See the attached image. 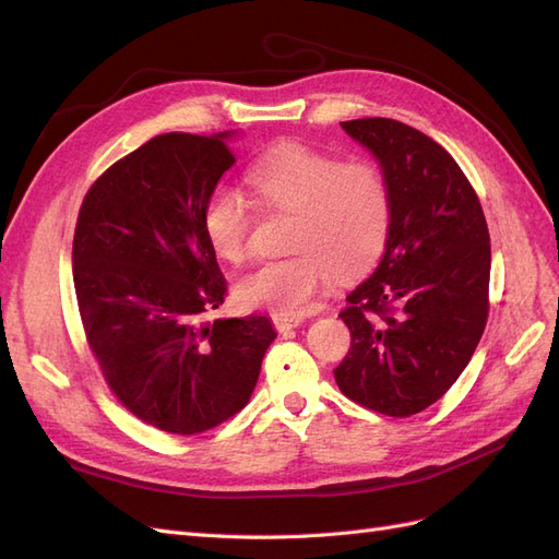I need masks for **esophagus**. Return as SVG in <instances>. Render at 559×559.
<instances>
[{"label": "esophagus", "mask_w": 559, "mask_h": 559, "mask_svg": "<svg viewBox=\"0 0 559 559\" xmlns=\"http://www.w3.org/2000/svg\"><path fill=\"white\" fill-rule=\"evenodd\" d=\"M300 317H292V314H273V326L284 333V331H292L296 326H300Z\"/></svg>", "instance_id": "obj_1"}]
</instances>
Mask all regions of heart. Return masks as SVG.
Masks as SVG:
<instances>
[{"label":"heart","instance_id":"obj_1","mask_svg":"<svg viewBox=\"0 0 559 559\" xmlns=\"http://www.w3.org/2000/svg\"><path fill=\"white\" fill-rule=\"evenodd\" d=\"M253 193L273 212L294 214L292 257L270 259L238 284L251 310L298 317L326 289L331 273L352 277L373 265L392 230V186L373 160H343L306 144H282L249 167ZM249 200L218 186L202 210L205 238L218 259L240 263L249 253Z\"/></svg>","mask_w":559,"mask_h":559}]
</instances>
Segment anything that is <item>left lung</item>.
<instances>
[{
    "mask_svg": "<svg viewBox=\"0 0 559 559\" xmlns=\"http://www.w3.org/2000/svg\"><path fill=\"white\" fill-rule=\"evenodd\" d=\"M341 126L380 160L394 212L378 267L341 312L352 345L333 373L354 403L411 417L448 392L480 343L489 230L462 167L425 132L380 116Z\"/></svg>",
    "mask_w": 559,
    "mask_h": 559,
    "instance_id": "left-lung-1",
    "label": "left lung"
}]
</instances>
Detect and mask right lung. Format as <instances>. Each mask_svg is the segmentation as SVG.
<instances>
[{
	"instance_id": "1",
	"label": "right lung",
	"mask_w": 559,
	"mask_h": 559,
	"mask_svg": "<svg viewBox=\"0 0 559 559\" xmlns=\"http://www.w3.org/2000/svg\"><path fill=\"white\" fill-rule=\"evenodd\" d=\"M224 140H148L93 181L74 228V292L99 373L123 408L177 436L240 413L277 335L261 314L205 321L228 294L202 228L235 163Z\"/></svg>"
}]
</instances>
